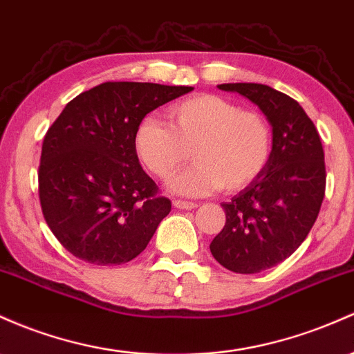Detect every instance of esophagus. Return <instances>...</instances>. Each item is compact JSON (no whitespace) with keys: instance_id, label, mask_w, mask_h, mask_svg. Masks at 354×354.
<instances>
[{"instance_id":"obj_1","label":"esophagus","mask_w":354,"mask_h":354,"mask_svg":"<svg viewBox=\"0 0 354 354\" xmlns=\"http://www.w3.org/2000/svg\"><path fill=\"white\" fill-rule=\"evenodd\" d=\"M173 205L180 209H192L196 207V203H193V201H185V200H174Z\"/></svg>"}]
</instances>
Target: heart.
Masks as SVG:
<instances>
[{
	"label": "heart",
	"mask_w": 354,
	"mask_h": 354,
	"mask_svg": "<svg viewBox=\"0 0 354 354\" xmlns=\"http://www.w3.org/2000/svg\"><path fill=\"white\" fill-rule=\"evenodd\" d=\"M134 147L142 165L166 180L192 149L193 162L169 181L171 192L203 196L216 189L234 193L254 183L269 165L274 134L266 115L245 111L225 97L201 94L168 109V122L141 120Z\"/></svg>",
	"instance_id": "1"
}]
</instances>
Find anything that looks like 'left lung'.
I'll return each mask as SVG.
<instances>
[{
    "label": "left lung",
    "mask_w": 354,
    "mask_h": 354,
    "mask_svg": "<svg viewBox=\"0 0 354 354\" xmlns=\"http://www.w3.org/2000/svg\"><path fill=\"white\" fill-rule=\"evenodd\" d=\"M259 106L274 134L266 171L221 203L225 227L209 243L212 255L236 274L267 270L297 250L313 228L326 192V166L314 122L292 97L262 84H221Z\"/></svg>",
    "instance_id": "obj_1"
}]
</instances>
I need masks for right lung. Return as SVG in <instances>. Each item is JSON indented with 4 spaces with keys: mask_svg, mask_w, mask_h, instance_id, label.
<instances>
[{
    "mask_svg": "<svg viewBox=\"0 0 354 354\" xmlns=\"http://www.w3.org/2000/svg\"><path fill=\"white\" fill-rule=\"evenodd\" d=\"M192 91L106 82L70 100L50 126L38 193L46 225L70 254L120 266L147 247L171 201L139 165L134 134L146 114Z\"/></svg>",
    "mask_w": 354,
    "mask_h": 354,
    "instance_id": "add662e5",
    "label": "right lung"
}]
</instances>
